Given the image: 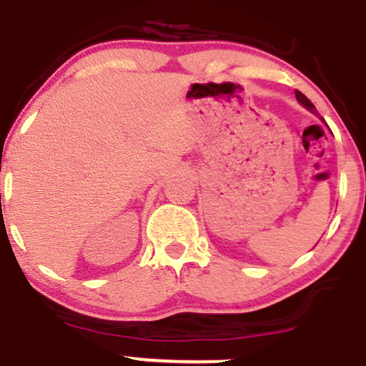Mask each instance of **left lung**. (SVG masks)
Returning a JSON list of instances; mask_svg holds the SVG:
<instances>
[{"label":"left lung","mask_w":366,"mask_h":366,"mask_svg":"<svg viewBox=\"0 0 366 366\" xmlns=\"http://www.w3.org/2000/svg\"><path fill=\"white\" fill-rule=\"evenodd\" d=\"M296 99H297V102H300L301 104H303V107L308 108L310 112H313V113L317 112V110H315V104H313L312 102H310V99L306 98V96H305L303 92H301V91H296Z\"/></svg>","instance_id":"1"}]
</instances>
